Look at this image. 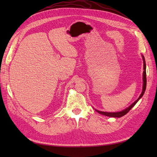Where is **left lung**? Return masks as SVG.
<instances>
[{"label":"left lung","mask_w":157,"mask_h":157,"mask_svg":"<svg viewBox=\"0 0 157 157\" xmlns=\"http://www.w3.org/2000/svg\"><path fill=\"white\" fill-rule=\"evenodd\" d=\"M142 58H143L144 60V73H143V90H142V92L140 94V97L137 98V100H136L134 103L131 105L126 108L124 110H122L121 111H118V112H115V113H109V112H104V111H100L99 110H97V109H95L98 113L101 114V115H103L107 117H115V118H120L122 116L125 115L126 114H127L130 109L134 107L136 104L137 103V102L141 98V97L144 96V94L145 92V89H146V85H147V78H146V63H145V58L144 56H143V54H141Z\"/></svg>","instance_id":"1"}]
</instances>
